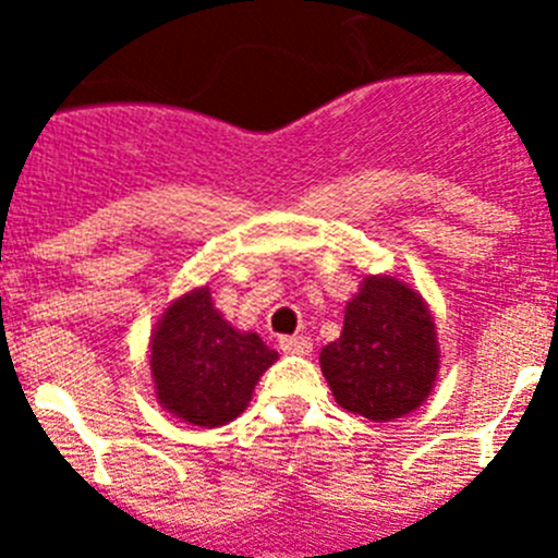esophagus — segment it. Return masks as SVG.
Masks as SVG:
<instances>
[{
	"instance_id": "esophagus-1",
	"label": "esophagus",
	"mask_w": 558,
	"mask_h": 558,
	"mask_svg": "<svg viewBox=\"0 0 558 558\" xmlns=\"http://www.w3.org/2000/svg\"><path fill=\"white\" fill-rule=\"evenodd\" d=\"M280 351L291 356H307L313 351V342L307 337H280Z\"/></svg>"
}]
</instances>
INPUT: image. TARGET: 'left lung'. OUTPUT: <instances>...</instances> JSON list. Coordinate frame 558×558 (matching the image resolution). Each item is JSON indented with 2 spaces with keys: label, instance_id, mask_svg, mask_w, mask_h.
Wrapping results in <instances>:
<instances>
[{
  "label": "left lung",
  "instance_id": "obj_1",
  "mask_svg": "<svg viewBox=\"0 0 558 558\" xmlns=\"http://www.w3.org/2000/svg\"><path fill=\"white\" fill-rule=\"evenodd\" d=\"M320 373L342 410L375 424L418 410L440 373L424 296L393 275H367L345 305L340 337L320 351Z\"/></svg>",
  "mask_w": 558,
  "mask_h": 558
}]
</instances>
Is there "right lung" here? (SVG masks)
<instances>
[{"label":"right lung","mask_w":558,"mask_h":558,"mask_svg":"<svg viewBox=\"0 0 558 558\" xmlns=\"http://www.w3.org/2000/svg\"><path fill=\"white\" fill-rule=\"evenodd\" d=\"M278 362L256 331H240L213 305L210 286L170 302L150 331L148 364L156 402L202 429L245 413L258 378Z\"/></svg>","instance_id":"1"}]
</instances>
